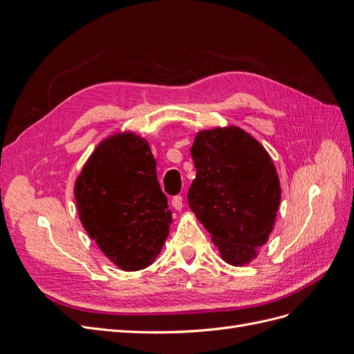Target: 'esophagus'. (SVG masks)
<instances>
[{
  "instance_id": "esophagus-1",
  "label": "esophagus",
  "mask_w": 354,
  "mask_h": 354,
  "mask_svg": "<svg viewBox=\"0 0 354 354\" xmlns=\"http://www.w3.org/2000/svg\"><path fill=\"white\" fill-rule=\"evenodd\" d=\"M171 205H173V208H174V209L180 211L181 208H183V198H181L180 195L174 196V198H173V201H171Z\"/></svg>"
}]
</instances>
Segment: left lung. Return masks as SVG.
<instances>
[{
  "label": "left lung",
  "mask_w": 354,
  "mask_h": 354,
  "mask_svg": "<svg viewBox=\"0 0 354 354\" xmlns=\"http://www.w3.org/2000/svg\"><path fill=\"white\" fill-rule=\"evenodd\" d=\"M190 155L196 168L187 192L190 209L224 261L248 264L269 241L281 203L272 158L239 127L198 133Z\"/></svg>",
  "instance_id": "1"
}]
</instances>
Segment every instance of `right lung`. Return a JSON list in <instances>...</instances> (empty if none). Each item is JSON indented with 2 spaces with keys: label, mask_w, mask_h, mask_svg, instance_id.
Instances as JSON below:
<instances>
[{
  "label": "right lung",
  "mask_w": 354,
  "mask_h": 354,
  "mask_svg": "<svg viewBox=\"0 0 354 354\" xmlns=\"http://www.w3.org/2000/svg\"><path fill=\"white\" fill-rule=\"evenodd\" d=\"M84 229L102 252L125 272L151 266L173 223L156 178V160L133 133L103 140L75 181Z\"/></svg>",
  "instance_id": "1"
}]
</instances>
